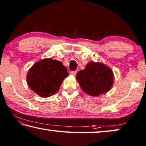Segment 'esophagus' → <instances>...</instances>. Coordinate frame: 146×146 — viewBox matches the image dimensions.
Returning a JSON list of instances; mask_svg holds the SVG:
<instances>
[{
	"label": "esophagus",
	"mask_w": 146,
	"mask_h": 146,
	"mask_svg": "<svg viewBox=\"0 0 146 146\" xmlns=\"http://www.w3.org/2000/svg\"><path fill=\"white\" fill-rule=\"evenodd\" d=\"M70 73L71 74V75L75 76L76 75V73H77V71H71Z\"/></svg>",
	"instance_id": "esophagus-1"
}]
</instances>
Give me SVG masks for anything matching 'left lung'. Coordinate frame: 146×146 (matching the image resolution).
Returning <instances> with one entry per match:
<instances>
[{
	"label": "left lung",
	"instance_id": "8db88e82",
	"mask_svg": "<svg viewBox=\"0 0 146 146\" xmlns=\"http://www.w3.org/2000/svg\"><path fill=\"white\" fill-rule=\"evenodd\" d=\"M76 78L83 91L90 96H98L111 89L113 82L112 70L102 62H90Z\"/></svg>",
	"mask_w": 146,
	"mask_h": 146
}]
</instances>
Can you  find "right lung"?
Instances as JSON below:
<instances>
[{
    "label": "right lung",
    "instance_id": "add662e5",
    "mask_svg": "<svg viewBox=\"0 0 146 146\" xmlns=\"http://www.w3.org/2000/svg\"><path fill=\"white\" fill-rule=\"evenodd\" d=\"M69 75L67 68L61 62L52 58L36 62L29 70V87L43 98L52 96L59 91L62 81Z\"/></svg>",
    "mask_w": 146,
    "mask_h": 146
}]
</instances>
